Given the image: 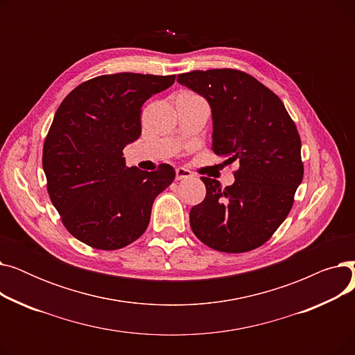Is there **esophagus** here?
I'll list each match as a JSON object with an SVG mask.
<instances>
[{
  "label": "esophagus",
  "instance_id": "1",
  "mask_svg": "<svg viewBox=\"0 0 355 355\" xmlns=\"http://www.w3.org/2000/svg\"><path fill=\"white\" fill-rule=\"evenodd\" d=\"M191 177H193V174H191L190 170H187V168L180 166L175 170V178L177 180H185V178H191Z\"/></svg>",
  "mask_w": 355,
  "mask_h": 355
}]
</instances>
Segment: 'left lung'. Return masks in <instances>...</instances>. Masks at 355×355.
<instances>
[{
	"mask_svg": "<svg viewBox=\"0 0 355 355\" xmlns=\"http://www.w3.org/2000/svg\"><path fill=\"white\" fill-rule=\"evenodd\" d=\"M177 80L210 103L214 154L240 165L226 189L201 177L207 193L190 211L194 234L226 253L262 246L289 214L304 178L295 122L282 101L245 71L193 70Z\"/></svg>",
	"mask_w": 355,
	"mask_h": 355,
	"instance_id": "1",
	"label": "left lung"
}]
</instances>
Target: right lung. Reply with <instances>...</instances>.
<instances>
[{
	"label": "right lung",
	"mask_w": 355,
	"mask_h": 355,
	"mask_svg": "<svg viewBox=\"0 0 355 355\" xmlns=\"http://www.w3.org/2000/svg\"><path fill=\"white\" fill-rule=\"evenodd\" d=\"M173 76L116 73L74 87L55 112L43 146L47 191L67 232L85 245L116 250L148 227L155 197L175 178L171 165L148 173L125 165L141 135V107Z\"/></svg>",
	"instance_id": "right-lung-1"
}]
</instances>
